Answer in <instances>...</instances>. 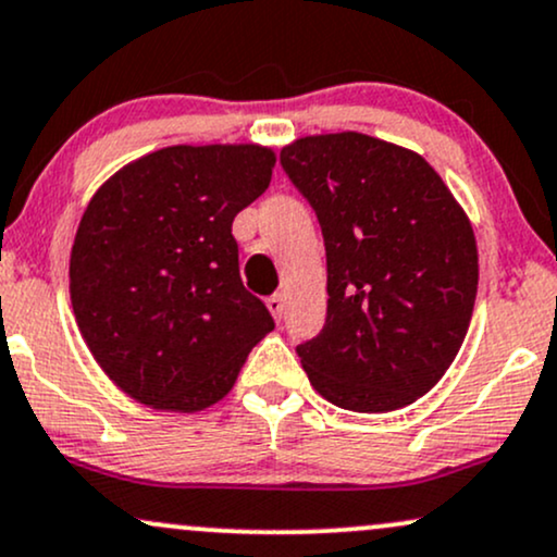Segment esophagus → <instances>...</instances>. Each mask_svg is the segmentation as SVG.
<instances>
[{"label":"esophagus","mask_w":557,"mask_h":557,"mask_svg":"<svg viewBox=\"0 0 557 557\" xmlns=\"http://www.w3.org/2000/svg\"><path fill=\"white\" fill-rule=\"evenodd\" d=\"M265 305H268V310H271L273 318H276V320L284 318V297H281V294H273V297H268Z\"/></svg>","instance_id":"esophagus-1"}]
</instances>
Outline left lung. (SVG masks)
Returning a JSON list of instances; mask_svg holds the SVG:
<instances>
[{
    "instance_id": "8db88e82",
    "label": "left lung",
    "mask_w": 557,
    "mask_h": 557,
    "mask_svg": "<svg viewBox=\"0 0 557 557\" xmlns=\"http://www.w3.org/2000/svg\"><path fill=\"white\" fill-rule=\"evenodd\" d=\"M281 166L315 208L329 260V318L297 346L312 388L362 414L409 407L469 331V215L420 153L362 133L297 137Z\"/></svg>"
}]
</instances>
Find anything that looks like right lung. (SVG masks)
<instances>
[{"mask_svg": "<svg viewBox=\"0 0 557 557\" xmlns=\"http://www.w3.org/2000/svg\"><path fill=\"white\" fill-rule=\"evenodd\" d=\"M258 143L169 146L111 174L70 252V302L98 368L150 409L219 404L273 318L239 278L232 221L271 185Z\"/></svg>", "mask_w": 557, "mask_h": 557, "instance_id": "obj_1", "label": "right lung"}]
</instances>
